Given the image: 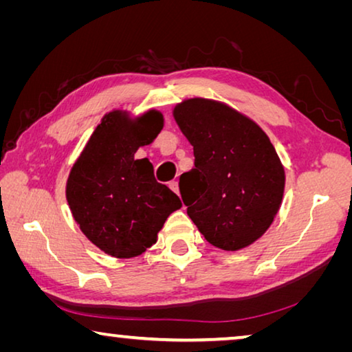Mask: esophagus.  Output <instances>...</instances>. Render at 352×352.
<instances>
[{
	"mask_svg": "<svg viewBox=\"0 0 352 352\" xmlns=\"http://www.w3.org/2000/svg\"><path fill=\"white\" fill-rule=\"evenodd\" d=\"M169 188H170L172 190H174L175 194H178V190H180V189H178V182H170V183H169Z\"/></svg>",
	"mask_w": 352,
	"mask_h": 352,
	"instance_id": "34e87169",
	"label": "esophagus"
}]
</instances>
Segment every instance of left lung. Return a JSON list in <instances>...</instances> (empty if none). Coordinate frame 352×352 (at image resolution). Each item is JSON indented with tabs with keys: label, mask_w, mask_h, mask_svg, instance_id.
Here are the masks:
<instances>
[{
	"label": "left lung",
	"mask_w": 352,
	"mask_h": 352,
	"mask_svg": "<svg viewBox=\"0 0 352 352\" xmlns=\"http://www.w3.org/2000/svg\"><path fill=\"white\" fill-rule=\"evenodd\" d=\"M172 115L194 147L180 177L188 216L211 245L247 248L270 228L283 204L285 172L259 124L228 104L189 98Z\"/></svg>",
	"instance_id": "1"
}]
</instances>
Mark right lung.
<instances>
[{"label": "right lung", "instance_id": "1", "mask_svg": "<svg viewBox=\"0 0 352 352\" xmlns=\"http://www.w3.org/2000/svg\"><path fill=\"white\" fill-rule=\"evenodd\" d=\"M163 126V113L155 109L138 116L111 110L71 166L65 188L71 214L87 239L113 258L144 253L182 208L178 195L155 180L146 158L135 160Z\"/></svg>", "mask_w": 352, "mask_h": 352}]
</instances>
